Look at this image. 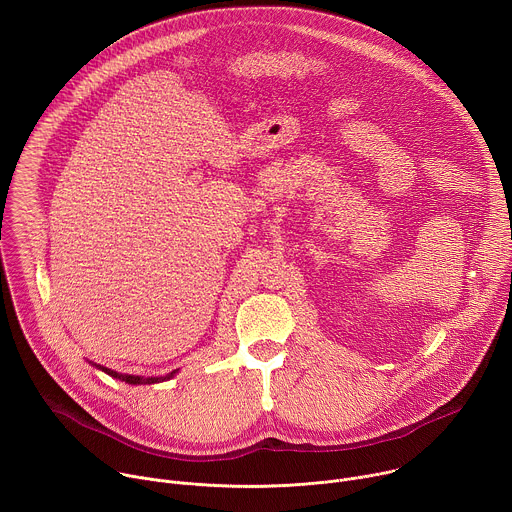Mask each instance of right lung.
Returning <instances> with one entry per match:
<instances>
[{
  "mask_svg": "<svg viewBox=\"0 0 512 512\" xmlns=\"http://www.w3.org/2000/svg\"><path fill=\"white\" fill-rule=\"evenodd\" d=\"M95 367H97L99 371L107 373V375L113 377V379L125 381L127 385H152V383H162V381L172 379V377L176 375V371H172V373L166 375V377H135V375H121V373H115V371H111V369H107V367H101V364H95Z\"/></svg>",
  "mask_w": 512,
  "mask_h": 512,
  "instance_id": "right-lung-1",
  "label": "right lung"
}]
</instances>
